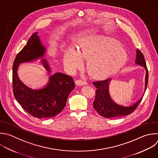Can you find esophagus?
Wrapping results in <instances>:
<instances>
[{
    "instance_id": "34e87169",
    "label": "esophagus",
    "mask_w": 158,
    "mask_h": 158,
    "mask_svg": "<svg viewBox=\"0 0 158 158\" xmlns=\"http://www.w3.org/2000/svg\"><path fill=\"white\" fill-rule=\"evenodd\" d=\"M76 84L77 85H86L87 83L85 81H83V80H81V79H78V80H76V82H75Z\"/></svg>"
}]
</instances>
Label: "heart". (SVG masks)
I'll return each instance as SVG.
<instances>
[{
	"mask_svg": "<svg viewBox=\"0 0 158 158\" xmlns=\"http://www.w3.org/2000/svg\"><path fill=\"white\" fill-rule=\"evenodd\" d=\"M128 57L126 49L113 39L97 37L87 40L79 45L77 51L67 49L64 55V64L70 71L81 67L82 59L87 61V69L94 77H108L123 66Z\"/></svg>",
	"mask_w": 158,
	"mask_h": 158,
	"instance_id": "heart-1",
	"label": "heart"
}]
</instances>
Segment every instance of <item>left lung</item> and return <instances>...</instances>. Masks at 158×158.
<instances>
[{"instance_id": "1", "label": "left lung", "mask_w": 158, "mask_h": 158, "mask_svg": "<svg viewBox=\"0 0 158 158\" xmlns=\"http://www.w3.org/2000/svg\"><path fill=\"white\" fill-rule=\"evenodd\" d=\"M135 63L144 68L146 69L145 88L146 90L148 82V73L143 54L138 49H136V58ZM111 79L93 82L96 87L95 100L93 107L97 113L105 118H114L123 117L131 114L136 109L141 101L143 97L135 103L130 107H124L115 103L111 98L109 92V85Z\"/></svg>"}]
</instances>
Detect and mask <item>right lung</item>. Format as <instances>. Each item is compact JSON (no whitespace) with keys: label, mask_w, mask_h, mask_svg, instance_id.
I'll list each match as a JSON object with an SVG mask.
<instances>
[{"label":"right lung","mask_w":158,"mask_h":158,"mask_svg":"<svg viewBox=\"0 0 158 158\" xmlns=\"http://www.w3.org/2000/svg\"><path fill=\"white\" fill-rule=\"evenodd\" d=\"M38 32L34 33L28 43L19 52L14 62L12 84L14 96L22 108L38 118H48L59 114L66 105L68 97L75 87L71 76L57 73L49 77L47 85L33 90L25 85L17 76L19 64L42 58L46 49L41 44ZM45 69L51 72L46 60H41Z\"/></svg>","instance_id":"obj_1"}]
</instances>
